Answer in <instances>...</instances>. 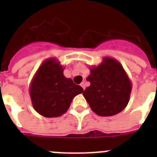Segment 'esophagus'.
I'll use <instances>...</instances> for the list:
<instances>
[{
    "instance_id": "esophagus-1",
    "label": "esophagus",
    "mask_w": 157,
    "mask_h": 157,
    "mask_svg": "<svg viewBox=\"0 0 157 157\" xmlns=\"http://www.w3.org/2000/svg\"><path fill=\"white\" fill-rule=\"evenodd\" d=\"M81 87H82V88H83L84 90H86V85H85V83H84V82H81Z\"/></svg>"
}]
</instances>
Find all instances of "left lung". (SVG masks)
I'll use <instances>...</instances> for the list:
<instances>
[{
  "label": "left lung",
  "mask_w": 157,
  "mask_h": 157,
  "mask_svg": "<svg viewBox=\"0 0 157 157\" xmlns=\"http://www.w3.org/2000/svg\"><path fill=\"white\" fill-rule=\"evenodd\" d=\"M90 69L86 80L90 86L83 95L92 111L101 117H111L124 110L129 103L132 83L121 64L104 57L99 65Z\"/></svg>",
  "instance_id": "1"
}]
</instances>
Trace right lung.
I'll list each match as a JSON object with an SVG mask.
<instances>
[{"label":"right lung","instance_id":"1","mask_svg":"<svg viewBox=\"0 0 157 157\" xmlns=\"http://www.w3.org/2000/svg\"><path fill=\"white\" fill-rule=\"evenodd\" d=\"M64 67L57 59L43 62L31 81L29 93L34 109L45 117L64 114L75 96L83 89L63 75Z\"/></svg>","mask_w":157,"mask_h":157}]
</instances>
